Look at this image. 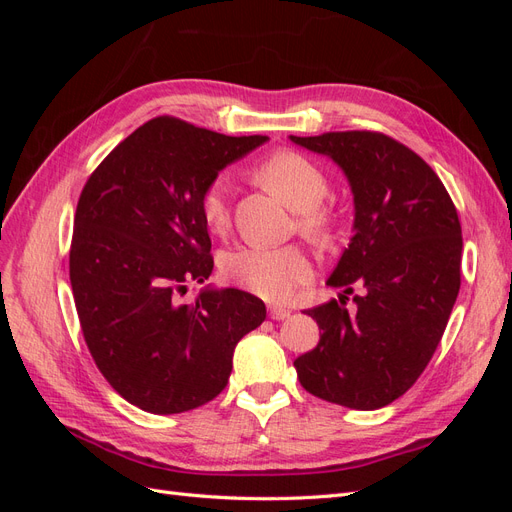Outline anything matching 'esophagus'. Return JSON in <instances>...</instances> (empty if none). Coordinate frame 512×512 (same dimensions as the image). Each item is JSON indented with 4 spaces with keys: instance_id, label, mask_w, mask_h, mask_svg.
<instances>
[{
    "instance_id": "obj_1",
    "label": "esophagus",
    "mask_w": 512,
    "mask_h": 512,
    "mask_svg": "<svg viewBox=\"0 0 512 512\" xmlns=\"http://www.w3.org/2000/svg\"><path fill=\"white\" fill-rule=\"evenodd\" d=\"M288 316H290V309H284V307H277V305L269 307V318H273V320H286Z\"/></svg>"
}]
</instances>
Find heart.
Listing matches in <instances>:
<instances>
[{"label":"heart","mask_w":512,"mask_h":512,"mask_svg":"<svg viewBox=\"0 0 512 512\" xmlns=\"http://www.w3.org/2000/svg\"><path fill=\"white\" fill-rule=\"evenodd\" d=\"M254 177L262 188L299 213V228L305 235L318 237L327 230L329 220L320 203L327 196L329 183L312 160L294 151H275L254 168ZM200 215L209 230H226L228 203L220 181L211 183L200 196ZM220 267L228 282L269 301L286 299L294 288L309 282L314 275L312 258L297 245L239 247L222 258Z\"/></svg>","instance_id":"b5f03b06"}]
</instances>
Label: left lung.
I'll list each match as a JSON object with an SVG mask.
<instances>
[{
    "instance_id": "1",
    "label": "left lung",
    "mask_w": 512,
    "mask_h": 512,
    "mask_svg": "<svg viewBox=\"0 0 512 512\" xmlns=\"http://www.w3.org/2000/svg\"><path fill=\"white\" fill-rule=\"evenodd\" d=\"M329 156L348 177L354 235L329 286L307 309L322 329L294 367L303 389L352 410H378L404 395L436 352L461 284V224L433 168L395 138L367 132L290 136ZM354 285V313L345 299Z\"/></svg>"
}]
</instances>
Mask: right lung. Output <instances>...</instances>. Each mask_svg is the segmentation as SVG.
Segmentation results:
<instances>
[{"mask_svg":"<svg viewBox=\"0 0 512 512\" xmlns=\"http://www.w3.org/2000/svg\"><path fill=\"white\" fill-rule=\"evenodd\" d=\"M267 136H226L156 117L91 173L74 215L70 284L83 337L113 389L151 414H179L218 397L239 339L267 307L237 288L190 282L213 271L200 196L220 170Z\"/></svg>","mask_w":512,"mask_h":512,"instance_id":"add662e5","label":"right lung"}]
</instances>
